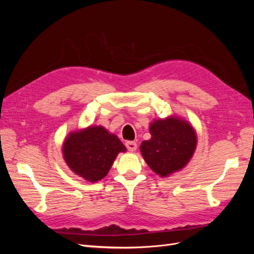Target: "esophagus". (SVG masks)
Masks as SVG:
<instances>
[{"instance_id": "obj_1", "label": "esophagus", "mask_w": 254, "mask_h": 254, "mask_svg": "<svg viewBox=\"0 0 254 254\" xmlns=\"http://www.w3.org/2000/svg\"><path fill=\"white\" fill-rule=\"evenodd\" d=\"M126 147H127V149L129 150V151H135V149H136V143L135 142H132V141H127L126 142Z\"/></svg>"}]
</instances>
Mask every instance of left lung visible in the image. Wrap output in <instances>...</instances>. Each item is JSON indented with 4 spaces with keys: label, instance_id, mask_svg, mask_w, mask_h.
Segmentation results:
<instances>
[{
    "label": "left lung",
    "instance_id": "left-lung-1",
    "mask_svg": "<svg viewBox=\"0 0 254 254\" xmlns=\"http://www.w3.org/2000/svg\"><path fill=\"white\" fill-rule=\"evenodd\" d=\"M151 137L143 141L140 149L146 163L160 177H167L186 166L196 149L197 135L190 124L170 117L153 121Z\"/></svg>",
    "mask_w": 254,
    "mask_h": 254
}]
</instances>
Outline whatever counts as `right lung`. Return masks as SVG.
I'll use <instances>...</instances> for the list:
<instances>
[{"label":"right lung","mask_w":254,"mask_h":254,"mask_svg":"<svg viewBox=\"0 0 254 254\" xmlns=\"http://www.w3.org/2000/svg\"><path fill=\"white\" fill-rule=\"evenodd\" d=\"M123 151H126L124 144L103 126H90L71 132L63 146L67 166L90 182L102 180L119 152Z\"/></svg>","instance_id":"right-lung-1"}]
</instances>
